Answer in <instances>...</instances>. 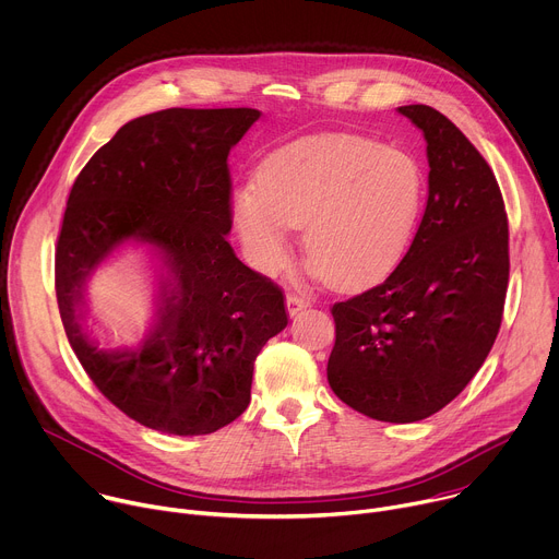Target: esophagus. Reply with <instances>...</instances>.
<instances>
[{"label":"esophagus","instance_id":"1","mask_svg":"<svg viewBox=\"0 0 559 559\" xmlns=\"http://www.w3.org/2000/svg\"><path fill=\"white\" fill-rule=\"evenodd\" d=\"M308 306H310V301H308L306 297H301V295L290 293V295L286 297V308H288L290 314H297L299 310H304V308H308Z\"/></svg>","mask_w":559,"mask_h":559}]
</instances>
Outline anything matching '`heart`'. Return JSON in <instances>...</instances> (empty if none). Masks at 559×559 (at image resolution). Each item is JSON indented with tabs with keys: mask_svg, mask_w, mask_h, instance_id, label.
Listing matches in <instances>:
<instances>
[{
	"mask_svg": "<svg viewBox=\"0 0 559 559\" xmlns=\"http://www.w3.org/2000/svg\"><path fill=\"white\" fill-rule=\"evenodd\" d=\"M423 202V174L405 152L370 139L321 134L275 150L258 185L234 198L242 242L262 271L288 255L290 227H304L312 269L334 286L359 288L403 255Z\"/></svg>",
	"mask_w": 559,
	"mask_h": 559,
	"instance_id": "b5f03b06",
	"label": "heart"
}]
</instances>
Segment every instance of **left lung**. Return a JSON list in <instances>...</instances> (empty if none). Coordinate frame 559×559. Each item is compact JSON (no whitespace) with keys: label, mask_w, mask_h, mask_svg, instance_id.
Here are the masks:
<instances>
[{"label":"left lung","mask_w":559,"mask_h":559,"mask_svg":"<svg viewBox=\"0 0 559 559\" xmlns=\"http://www.w3.org/2000/svg\"><path fill=\"white\" fill-rule=\"evenodd\" d=\"M427 141L429 193L390 277L332 306L328 383L385 423L423 420L485 364L509 284V222L498 180L469 139L429 105L399 107Z\"/></svg>","instance_id":"obj_1"}]
</instances>
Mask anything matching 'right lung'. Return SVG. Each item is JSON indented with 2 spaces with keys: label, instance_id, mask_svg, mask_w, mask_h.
I'll return each mask as SVG.
<instances>
[{
  "label": "right lung",
  "instance_id": "add662e5",
  "mask_svg": "<svg viewBox=\"0 0 559 559\" xmlns=\"http://www.w3.org/2000/svg\"><path fill=\"white\" fill-rule=\"evenodd\" d=\"M251 107H169L126 123L76 176L55 253L68 342L100 394L176 436L217 431L251 401L253 364L288 323L284 293L242 264L231 231L229 152ZM126 239L162 258V306L136 352H100L80 319L84 277Z\"/></svg>",
  "mask_w": 559,
  "mask_h": 559
}]
</instances>
